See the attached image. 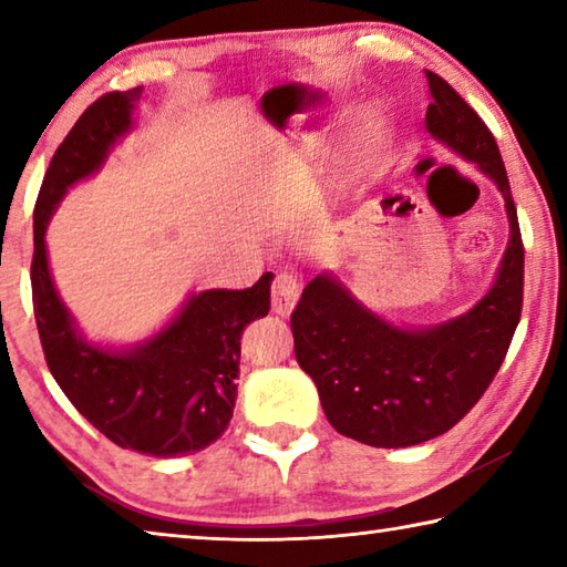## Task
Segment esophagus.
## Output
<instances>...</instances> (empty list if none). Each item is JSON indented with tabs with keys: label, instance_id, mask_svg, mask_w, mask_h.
<instances>
[{
	"label": "esophagus",
	"instance_id": "1",
	"mask_svg": "<svg viewBox=\"0 0 567 567\" xmlns=\"http://www.w3.org/2000/svg\"><path fill=\"white\" fill-rule=\"evenodd\" d=\"M300 277L295 272H277L275 280H272V310L277 315H290L292 307L297 302V297H300Z\"/></svg>",
	"mask_w": 567,
	"mask_h": 567
}]
</instances>
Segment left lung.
<instances>
[{
    "label": "left lung",
    "instance_id": "left-lung-1",
    "mask_svg": "<svg viewBox=\"0 0 567 567\" xmlns=\"http://www.w3.org/2000/svg\"><path fill=\"white\" fill-rule=\"evenodd\" d=\"M425 76L430 134L495 179L511 243L493 290L463 318L430 330L392 328L328 275L305 287L290 318L297 364L318 385L330 425L372 447L417 445L457 425L491 388L523 312L525 247L501 150L443 76Z\"/></svg>",
    "mask_w": 567,
    "mask_h": 567
}]
</instances>
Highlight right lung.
Listing matches in <instances>:
<instances>
[{"mask_svg":"<svg viewBox=\"0 0 567 567\" xmlns=\"http://www.w3.org/2000/svg\"><path fill=\"white\" fill-rule=\"evenodd\" d=\"M142 87L92 102L56 147L34 205L32 305L47 368L104 437L142 455L177 457L225 433L237 400L239 338L270 312L272 272L247 290L192 295L165 330L130 352L84 342L54 290L44 229L66 187L102 165L132 124Z\"/></svg>","mask_w":567,"mask_h":567,"instance_id":"right-lung-1","label":"right lung"}]
</instances>
